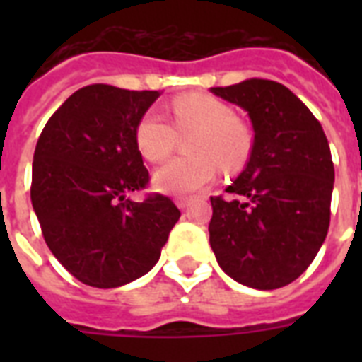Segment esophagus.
Here are the masks:
<instances>
[{"instance_id":"34e87169","label":"esophagus","mask_w":362,"mask_h":362,"mask_svg":"<svg viewBox=\"0 0 362 362\" xmlns=\"http://www.w3.org/2000/svg\"><path fill=\"white\" fill-rule=\"evenodd\" d=\"M189 203H192L189 199H184V197L176 199V204H178V209H182V210H186L187 206H189Z\"/></svg>"}]
</instances>
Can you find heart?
I'll list each match as a JSON object with an SVG mask.
<instances>
[{
    "label": "heart",
    "mask_w": 362,
    "mask_h": 362,
    "mask_svg": "<svg viewBox=\"0 0 362 362\" xmlns=\"http://www.w3.org/2000/svg\"><path fill=\"white\" fill-rule=\"evenodd\" d=\"M173 124L158 110H148L135 127V142L142 158L159 163L175 152L180 136L186 139L187 156L176 158L156 170L153 184L173 195L203 189L214 180L218 167L237 173L246 165L252 136L235 110L206 93H189L173 99Z\"/></svg>",
    "instance_id": "1"
}]
</instances>
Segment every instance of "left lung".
I'll use <instances>...</instances> for the list:
<instances>
[{"label":"left lung","instance_id":"left-lung-1","mask_svg":"<svg viewBox=\"0 0 362 362\" xmlns=\"http://www.w3.org/2000/svg\"><path fill=\"white\" fill-rule=\"evenodd\" d=\"M246 110L250 159L227 193L210 197V246L227 276L253 289L297 280L320 252L331 223L334 165L323 127L284 84L250 78L212 88Z\"/></svg>","mask_w":362,"mask_h":362}]
</instances>
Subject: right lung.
I'll use <instances>...</instances> for the list:
<instances>
[{
	"label": "right lung",
	"instance_id": "obj_1",
	"mask_svg": "<svg viewBox=\"0 0 362 362\" xmlns=\"http://www.w3.org/2000/svg\"><path fill=\"white\" fill-rule=\"evenodd\" d=\"M159 92L90 84L47 122L33 153L31 204L54 257L86 286L110 289L158 263L180 210L150 184L135 127Z\"/></svg>",
	"mask_w": 362,
	"mask_h": 362
}]
</instances>
